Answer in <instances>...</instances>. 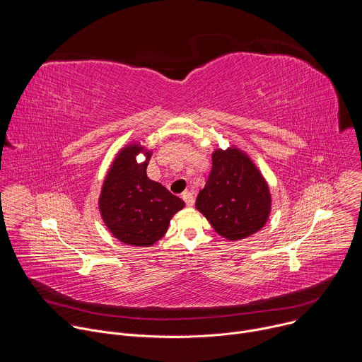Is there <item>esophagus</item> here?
<instances>
[{"mask_svg": "<svg viewBox=\"0 0 362 362\" xmlns=\"http://www.w3.org/2000/svg\"><path fill=\"white\" fill-rule=\"evenodd\" d=\"M182 199L186 202L187 206H193V203H194L193 193H190V192H183V193H182Z\"/></svg>", "mask_w": 362, "mask_h": 362, "instance_id": "obj_1", "label": "esophagus"}]
</instances>
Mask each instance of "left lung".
Wrapping results in <instances>:
<instances>
[{
  "label": "left lung",
  "mask_w": 362,
  "mask_h": 362,
  "mask_svg": "<svg viewBox=\"0 0 362 362\" xmlns=\"http://www.w3.org/2000/svg\"><path fill=\"white\" fill-rule=\"evenodd\" d=\"M196 209L228 240L249 238L269 219V185L246 151L233 144L215 148L212 170L196 197Z\"/></svg>",
  "instance_id": "left-lung-1"
}]
</instances>
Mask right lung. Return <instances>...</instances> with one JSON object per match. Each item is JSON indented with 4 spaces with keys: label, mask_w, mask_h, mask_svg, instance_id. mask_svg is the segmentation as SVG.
<instances>
[{
    "label": "right lung",
    "mask_w": 362,
    "mask_h": 362,
    "mask_svg": "<svg viewBox=\"0 0 362 362\" xmlns=\"http://www.w3.org/2000/svg\"><path fill=\"white\" fill-rule=\"evenodd\" d=\"M151 148L140 141L123 146L103 180L98 211L109 232L132 246H151L160 240L170 219L185 208V202L163 185L147 177ZM143 153L145 160L136 156Z\"/></svg>",
    "instance_id": "obj_1"
}]
</instances>
